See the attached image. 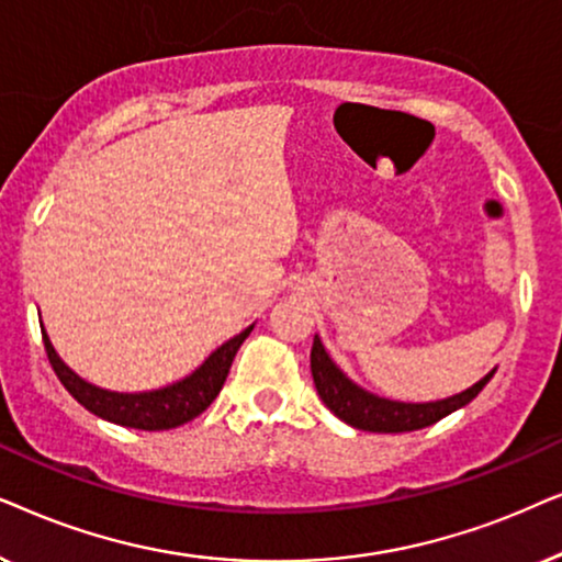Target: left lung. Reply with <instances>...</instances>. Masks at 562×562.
<instances>
[{
  "instance_id": "left-lung-1",
  "label": "left lung",
  "mask_w": 562,
  "mask_h": 562,
  "mask_svg": "<svg viewBox=\"0 0 562 562\" xmlns=\"http://www.w3.org/2000/svg\"><path fill=\"white\" fill-rule=\"evenodd\" d=\"M311 372L321 401H324L326 408L331 411L334 416H339L344 424L362 431L401 434L424 429V426H431L437 424L439 418L450 416L452 411L468 406V403L488 385V380L493 378L496 368H493L485 378L477 380L475 385H470L468 391L454 393L450 398L429 403L391 401L383 398V395L364 391L362 385H357L355 380L344 375V372L336 368L334 359L328 357L324 341H321V336L316 334L313 336L311 349Z\"/></svg>"
}]
</instances>
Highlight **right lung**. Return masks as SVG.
I'll return each mask as SVG.
<instances>
[{
  "instance_id": "add662e5",
  "label": "right lung",
  "mask_w": 562,
  "mask_h": 562,
  "mask_svg": "<svg viewBox=\"0 0 562 562\" xmlns=\"http://www.w3.org/2000/svg\"><path fill=\"white\" fill-rule=\"evenodd\" d=\"M251 326H246L241 334H236L234 339L223 341L218 349L211 351L205 357V362L200 368H194L190 375L169 383L156 391L144 393H117V391H104L100 385L87 383L85 378H79L69 364L58 357V351L50 344L46 326L41 324L43 344H46V355L54 372L61 380V385L77 398L87 411H92L94 416L104 418V422L131 426V429H144V431H164L175 429L192 422L194 416H200L203 411L215 401V395L221 393L223 383H226L231 362H234L238 347H241L246 336L251 334Z\"/></svg>"
}]
</instances>
